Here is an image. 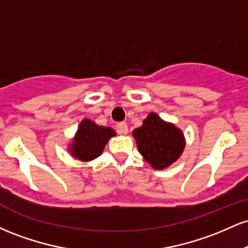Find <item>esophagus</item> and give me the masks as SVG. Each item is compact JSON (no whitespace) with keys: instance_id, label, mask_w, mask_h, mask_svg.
<instances>
[{"instance_id":"1","label":"esophagus","mask_w":248,"mask_h":248,"mask_svg":"<svg viewBox=\"0 0 248 248\" xmlns=\"http://www.w3.org/2000/svg\"><path fill=\"white\" fill-rule=\"evenodd\" d=\"M118 130L120 134H127L128 133V126L126 122H120L118 124Z\"/></svg>"}]
</instances>
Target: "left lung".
Masks as SVG:
<instances>
[{"instance_id":"obj_1","label":"left lung","mask_w":248,"mask_h":248,"mask_svg":"<svg viewBox=\"0 0 248 248\" xmlns=\"http://www.w3.org/2000/svg\"><path fill=\"white\" fill-rule=\"evenodd\" d=\"M139 152L154 169L161 170L178 160L186 147L182 130L149 113L141 127L133 130Z\"/></svg>"}]
</instances>
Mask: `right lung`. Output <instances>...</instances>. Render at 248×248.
Returning a JSON list of instances; mask_svg holds the SVG:
<instances>
[{
    "mask_svg": "<svg viewBox=\"0 0 248 248\" xmlns=\"http://www.w3.org/2000/svg\"><path fill=\"white\" fill-rule=\"evenodd\" d=\"M115 132L109 127L98 126L90 119H84L70 146V153L78 160L88 162L100 156L104 148Z\"/></svg>",
    "mask_w": 248,
    "mask_h": 248,
    "instance_id": "right-lung-1",
    "label": "right lung"
}]
</instances>
